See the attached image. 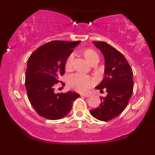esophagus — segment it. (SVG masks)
Returning a JSON list of instances; mask_svg holds the SVG:
<instances>
[{"mask_svg":"<svg viewBox=\"0 0 155 155\" xmlns=\"http://www.w3.org/2000/svg\"><path fill=\"white\" fill-rule=\"evenodd\" d=\"M80 96L84 97H90V95L89 94H80Z\"/></svg>","mask_w":155,"mask_h":155,"instance_id":"obj_1","label":"esophagus"}]
</instances>
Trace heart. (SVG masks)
Segmentation results:
<instances>
[{
	"label": "heart",
	"mask_w": 155,
	"mask_h": 155,
	"mask_svg": "<svg viewBox=\"0 0 155 155\" xmlns=\"http://www.w3.org/2000/svg\"><path fill=\"white\" fill-rule=\"evenodd\" d=\"M82 54L87 61L91 64L94 62H99V55L91 48H85L82 51ZM73 55L71 54L68 56L65 63V68L67 71H70L73 68ZM92 78L89 75L82 73H76L71 75L68 80V84L70 87L79 92H87L90 90L93 84Z\"/></svg>",
	"instance_id": "b5f03b06"
}]
</instances>
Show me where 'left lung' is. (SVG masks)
Returning <instances> with one entry per match:
<instances>
[{
    "label": "left lung",
    "instance_id": "8db88e82",
    "mask_svg": "<svg viewBox=\"0 0 155 155\" xmlns=\"http://www.w3.org/2000/svg\"><path fill=\"white\" fill-rule=\"evenodd\" d=\"M101 51L105 60V76L97 90L107 95L100 97L101 104L96 109L90 110L93 117L102 121H107L120 115L128 105L133 94V71L121 53L104 41H93Z\"/></svg>",
    "mask_w": 155,
    "mask_h": 155
}]
</instances>
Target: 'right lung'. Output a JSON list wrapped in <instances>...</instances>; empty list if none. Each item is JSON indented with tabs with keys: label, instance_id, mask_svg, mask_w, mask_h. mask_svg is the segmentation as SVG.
Segmentation results:
<instances>
[{
	"label": "right lung",
	"instance_id": "obj_1",
	"mask_svg": "<svg viewBox=\"0 0 155 155\" xmlns=\"http://www.w3.org/2000/svg\"><path fill=\"white\" fill-rule=\"evenodd\" d=\"M80 41H52L35 50L27 61L25 87L35 111L42 117L58 120L68 115L73 101L80 97L74 92H54V85L65 73V63Z\"/></svg>",
	"mask_w": 155,
	"mask_h": 155
}]
</instances>
